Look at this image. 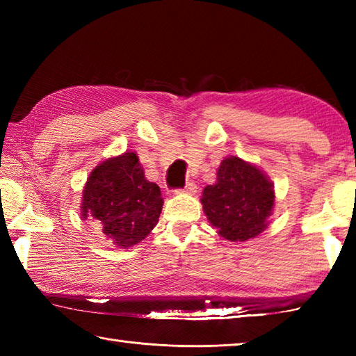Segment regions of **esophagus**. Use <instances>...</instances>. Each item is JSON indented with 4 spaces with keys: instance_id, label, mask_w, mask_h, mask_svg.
<instances>
[{
    "instance_id": "esophagus-1",
    "label": "esophagus",
    "mask_w": 356,
    "mask_h": 356,
    "mask_svg": "<svg viewBox=\"0 0 356 356\" xmlns=\"http://www.w3.org/2000/svg\"><path fill=\"white\" fill-rule=\"evenodd\" d=\"M195 191H197V185L194 182H186L184 190H176V193H188V194H194Z\"/></svg>"
}]
</instances>
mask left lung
<instances>
[{
	"label": "left lung",
	"mask_w": 356,
	"mask_h": 356,
	"mask_svg": "<svg viewBox=\"0 0 356 356\" xmlns=\"http://www.w3.org/2000/svg\"><path fill=\"white\" fill-rule=\"evenodd\" d=\"M274 188L254 165L226 157L217 170V182L203 190V211L226 240L245 241L266 228L274 208Z\"/></svg>",
	"instance_id": "left-lung-1"
}]
</instances>
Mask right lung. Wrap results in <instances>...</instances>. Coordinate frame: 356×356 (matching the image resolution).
Returning a JSON list of instances; mask_svg holds the SVG:
<instances>
[{
    "mask_svg": "<svg viewBox=\"0 0 356 356\" xmlns=\"http://www.w3.org/2000/svg\"><path fill=\"white\" fill-rule=\"evenodd\" d=\"M161 188L148 182L136 153H124L97 165L82 195V218L92 217L113 245L130 248L159 222Z\"/></svg>",
    "mask_w": 356,
    "mask_h": 356,
    "instance_id": "add662e5",
    "label": "right lung"
}]
</instances>
